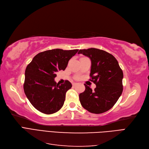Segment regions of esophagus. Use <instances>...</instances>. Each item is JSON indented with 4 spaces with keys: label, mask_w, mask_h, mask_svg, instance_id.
Returning a JSON list of instances; mask_svg holds the SVG:
<instances>
[{
    "label": "esophagus",
    "mask_w": 149,
    "mask_h": 149,
    "mask_svg": "<svg viewBox=\"0 0 149 149\" xmlns=\"http://www.w3.org/2000/svg\"><path fill=\"white\" fill-rule=\"evenodd\" d=\"M76 84H77V83H73V86H76Z\"/></svg>",
    "instance_id": "esophagus-1"
}]
</instances>
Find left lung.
Listing matches in <instances>:
<instances>
[{"instance_id":"1","label":"left lung","mask_w":149,"mask_h":149,"mask_svg":"<svg viewBox=\"0 0 149 149\" xmlns=\"http://www.w3.org/2000/svg\"><path fill=\"white\" fill-rule=\"evenodd\" d=\"M91 61L89 80L96 85L93 91L84 84L85 91L79 94L81 104L89 112L101 114L109 111L119 100L123 91V72L118 61L111 54L91 48L79 49Z\"/></svg>"}]
</instances>
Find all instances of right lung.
<instances>
[{"label": "right lung", "instance_id": "add662e5", "mask_svg": "<svg viewBox=\"0 0 149 149\" xmlns=\"http://www.w3.org/2000/svg\"><path fill=\"white\" fill-rule=\"evenodd\" d=\"M79 49H53L37 54L27 65L24 89L32 106L40 112L52 114L64 104L66 93L72 87L66 80L60 84L55 81L56 73L65 70L69 60Z\"/></svg>", "mask_w": 149, "mask_h": 149}]
</instances>
